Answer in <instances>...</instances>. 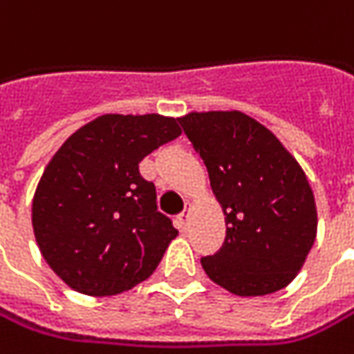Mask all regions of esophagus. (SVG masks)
Listing matches in <instances>:
<instances>
[{
    "mask_svg": "<svg viewBox=\"0 0 354 354\" xmlns=\"http://www.w3.org/2000/svg\"><path fill=\"white\" fill-rule=\"evenodd\" d=\"M187 219H189V203H187L185 211L177 215V225H179V229H181V231H185L187 229Z\"/></svg>",
    "mask_w": 354,
    "mask_h": 354,
    "instance_id": "34e87169",
    "label": "esophagus"
}]
</instances>
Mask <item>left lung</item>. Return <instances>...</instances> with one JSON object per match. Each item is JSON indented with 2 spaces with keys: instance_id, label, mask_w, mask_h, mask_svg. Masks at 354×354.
<instances>
[{
  "instance_id": "8db88e82",
  "label": "left lung",
  "mask_w": 354,
  "mask_h": 354,
  "mask_svg": "<svg viewBox=\"0 0 354 354\" xmlns=\"http://www.w3.org/2000/svg\"><path fill=\"white\" fill-rule=\"evenodd\" d=\"M201 155L227 223L215 255L203 257L211 281L239 297L285 289L317 237V207L305 171L283 143L241 111L179 117Z\"/></svg>"
}]
</instances>
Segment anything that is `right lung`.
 <instances>
[{
  "instance_id": "1",
  "label": "right lung",
  "mask_w": 354,
  "mask_h": 354,
  "mask_svg": "<svg viewBox=\"0 0 354 354\" xmlns=\"http://www.w3.org/2000/svg\"><path fill=\"white\" fill-rule=\"evenodd\" d=\"M181 135L177 119L101 115L73 133L47 163L33 195L39 251L71 289L109 297L157 269L177 229L157 211L139 163Z\"/></svg>"
}]
</instances>
